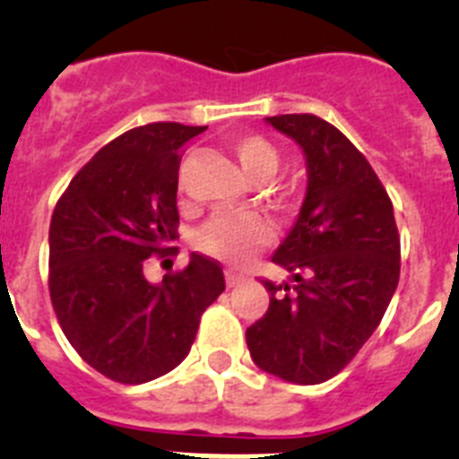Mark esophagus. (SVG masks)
<instances>
[{
  "label": "esophagus",
  "mask_w": 459,
  "mask_h": 459,
  "mask_svg": "<svg viewBox=\"0 0 459 459\" xmlns=\"http://www.w3.org/2000/svg\"><path fill=\"white\" fill-rule=\"evenodd\" d=\"M225 280H227V287H237V285H241V282H243V275L234 273V271H227Z\"/></svg>",
  "instance_id": "34e87169"
}]
</instances>
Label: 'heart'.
Masks as SVG:
<instances>
[{
    "instance_id": "1",
    "label": "heart",
    "mask_w": 459,
    "mask_h": 459,
    "mask_svg": "<svg viewBox=\"0 0 459 459\" xmlns=\"http://www.w3.org/2000/svg\"><path fill=\"white\" fill-rule=\"evenodd\" d=\"M238 165L250 181H269L278 172V149L262 135H241L232 142ZM269 241V227L255 216H218L197 234V248L230 264H243Z\"/></svg>"
}]
</instances>
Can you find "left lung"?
Wrapping results in <instances>:
<instances>
[{
	"instance_id": "1",
	"label": "left lung",
	"mask_w": 459,
	"mask_h": 459,
	"mask_svg": "<svg viewBox=\"0 0 459 459\" xmlns=\"http://www.w3.org/2000/svg\"><path fill=\"white\" fill-rule=\"evenodd\" d=\"M266 124L303 149L307 188L271 257L294 285L262 280L269 310L246 342L255 366L310 386L338 375L379 326L400 278V237L386 188L335 126L315 115Z\"/></svg>"
}]
</instances>
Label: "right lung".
Wrapping results in <instances>:
<instances>
[{
  "mask_svg": "<svg viewBox=\"0 0 459 459\" xmlns=\"http://www.w3.org/2000/svg\"><path fill=\"white\" fill-rule=\"evenodd\" d=\"M206 126L126 131L80 169L50 221V299L73 350L119 384L168 375L188 356L202 312L225 290L218 262L144 278V259L179 237L181 149Z\"/></svg>",
  "mask_w": 459,
  "mask_h": 459,
  "instance_id": "1",
  "label": "right lung"
}]
</instances>
